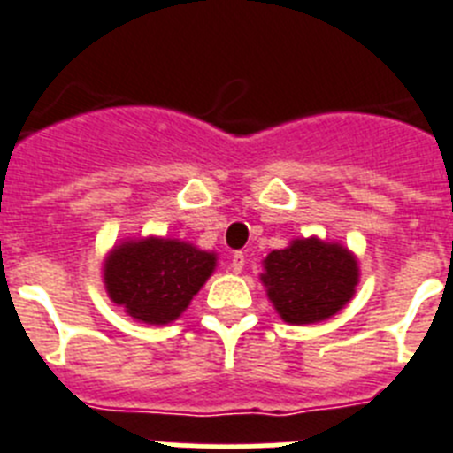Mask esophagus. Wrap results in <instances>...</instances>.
<instances>
[{"instance_id": "esophagus-1", "label": "esophagus", "mask_w": 453, "mask_h": 453, "mask_svg": "<svg viewBox=\"0 0 453 453\" xmlns=\"http://www.w3.org/2000/svg\"><path fill=\"white\" fill-rule=\"evenodd\" d=\"M243 265H246V257H243V253H232V257H230L232 273H242Z\"/></svg>"}]
</instances>
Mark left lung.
<instances>
[{
  "mask_svg": "<svg viewBox=\"0 0 453 453\" xmlns=\"http://www.w3.org/2000/svg\"><path fill=\"white\" fill-rule=\"evenodd\" d=\"M259 280L280 319L292 326L319 324L335 317L356 294L360 266L340 242L298 237L271 250Z\"/></svg>",
  "mask_w": 453,
  "mask_h": 453,
  "instance_id": "8db88e82",
  "label": "left lung"
}]
</instances>
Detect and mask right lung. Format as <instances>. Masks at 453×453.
<instances>
[{
	"instance_id": "right-lung-1",
	"label": "right lung",
	"mask_w": 453,
	"mask_h": 453,
	"mask_svg": "<svg viewBox=\"0 0 453 453\" xmlns=\"http://www.w3.org/2000/svg\"><path fill=\"white\" fill-rule=\"evenodd\" d=\"M216 259L214 250L182 239L127 237L102 262V280L109 298L132 319L166 326L178 319L210 280Z\"/></svg>"
}]
</instances>
